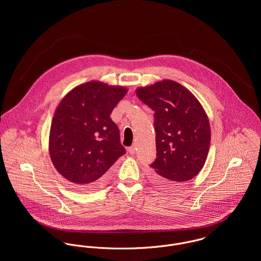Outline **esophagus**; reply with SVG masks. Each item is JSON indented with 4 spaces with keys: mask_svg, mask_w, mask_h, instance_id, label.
I'll return each instance as SVG.
<instances>
[{
    "mask_svg": "<svg viewBox=\"0 0 261 261\" xmlns=\"http://www.w3.org/2000/svg\"><path fill=\"white\" fill-rule=\"evenodd\" d=\"M136 149H137V148H136V145H133L132 147H129V148H128V151H129V153H130V154H135V153H136Z\"/></svg>",
    "mask_w": 261,
    "mask_h": 261,
    "instance_id": "esophagus-1",
    "label": "esophagus"
}]
</instances>
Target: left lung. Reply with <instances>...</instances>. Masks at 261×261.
I'll return each instance as SVG.
<instances>
[{"mask_svg":"<svg viewBox=\"0 0 261 261\" xmlns=\"http://www.w3.org/2000/svg\"><path fill=\"white\" fill-rule=\"evenodd\" d=\"M137 96L154 112L156 158L149 165L151 179L172 186L194 178L205 164L211 141L209 120L198 99L172 80L138 88Z\"/></svg>","mask_w":261,"mask_h":261,"instance_id":"1","label":"left lung"}]
</instances>
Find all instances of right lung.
<instances>
[{
    "label": "right lung",
    "mask_w": 261,
    "mask_h": 261,
    "mask_svg": "<svg viewBox=\"0 0 261 261\" xmlns=\"http://www.w3.org/2000/svg\"><path fill=\"white\" fill-rule=\"evenodd\" d=\"M124 87L91 81L73 88L59 103L50 128L49 152L56 170L80 189H93L125 153L110 117Z\"/></svg>",
    "instance_id": "obj_1"
}]
</instances>
